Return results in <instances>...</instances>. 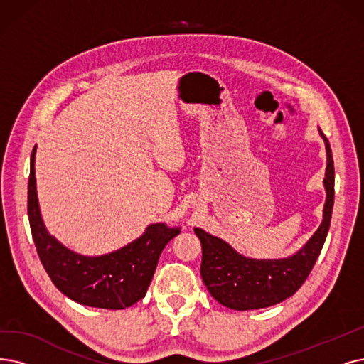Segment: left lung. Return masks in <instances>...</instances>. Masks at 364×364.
<instances>
[{
	"label": "left lung",
	"instance_id": "obj_1",
	"mask_svg": "<svg viewBox=\"0 0 364 364\" xmlns=\"http://www.w3.org/2000/svg\"><path fill=\"white\" fill-rule=\"evenodd\" d=\"M321 133L327 149L324 220L314 236L294 255L281 259H254L243 257L228 243L201 228L196 235L201 242L200 273L209 293L224 306L236 311H251L273 306L291 297L309 276L321 252L330 228L334 201V167L327 137Z\"/></svg>",
	"mask_w": 364,
	"mask_h": 364
}]
</instances>
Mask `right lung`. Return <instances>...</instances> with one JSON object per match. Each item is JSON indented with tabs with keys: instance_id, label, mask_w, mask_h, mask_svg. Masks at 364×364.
<instances>
[{
	"instance_id": "1",
	"label": "right lung",
	"mask_w": 364,
	"mask_h": 364,
	"mask_svg": "<svg viewBox=\"0 0 364 364\" xmlns=\"http://www.w3.org/2000/svg\"><path fill=\"white\" fill-rule=\"evenodd\" d=\"M36 148L28 181V218L36 250L53 285L85 306L125 309L146 294L164 246L181 232L166 224H152L124 248L101 257H85L53 239L41 221L36 191Z\"/></svg>"
}]
</instances>
